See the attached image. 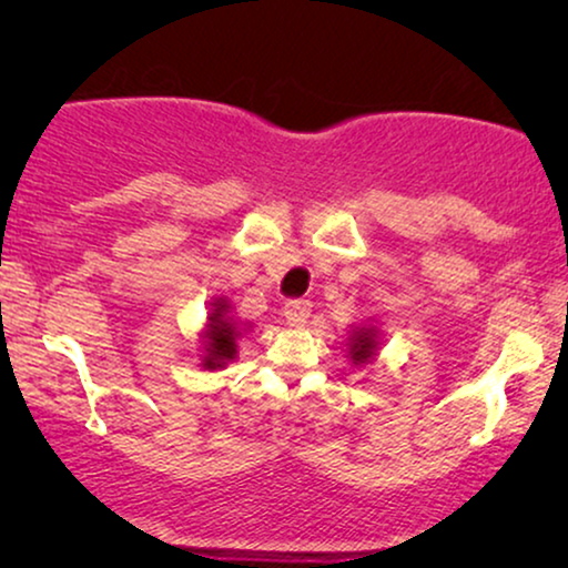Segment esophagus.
Returning a JSON list of instances; mask_svg holds the SVG:
<instances>
[{
  "label": "esophagus",
  "instance_id": "1",
  "mask_svg": "<svg viewBox=\"0 0 568 568\" xmlns=\"http://www.w3.org/2000/svg\"><path fill=\"white\" fill-rule=\"evenodd\" d=\"M310 310H313V305H310L307 300H292V302H286V305H284L286 323H290L292 328H302V325L307 323Z\"/></svg>",
  "mask_w": 568,
  "mask_h": 568
}]
</instances>
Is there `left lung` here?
Returning a JSON list of instances; mask_svg holds the SVG:
<instances>
[{
	"mask_svg": "<svg viewBox=\"0 0 568 568\" xmlns=\"http://www.w3.org/2000/svg\"><path fill=\"white\" fill-rule=\"evenodd\" d=\"M377 346L379 336L375 325H362V328H356L352 333V338H348V359L354 364H369L372 356L377 354Z\"/></svg>",
	"mask_w": 568,
	"mask_h": 568,
	"instance_id": "1",
	"label": "left lung"
}]
</instances>
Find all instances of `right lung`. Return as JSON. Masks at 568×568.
<instances>
[{
  "instance_id": "right-lung-1",
  "label": "right lung",
  "mask_w": 568,
  "mask_h": 568,
  "mask_svg": "<svg viewBox=\"0 0 568 568\" xmlns=\"http://www.w3.org/2000/svg\"><path fill=\"white\" fill-rule=\"evenodd\" d=\"M227 300L212 302V313H209L206 331L201 333L204 338V356H201V367L214 372L227 367V364L237 356V338H240V325L235 317H230Z\"/></svg>"
}]
</instances>
